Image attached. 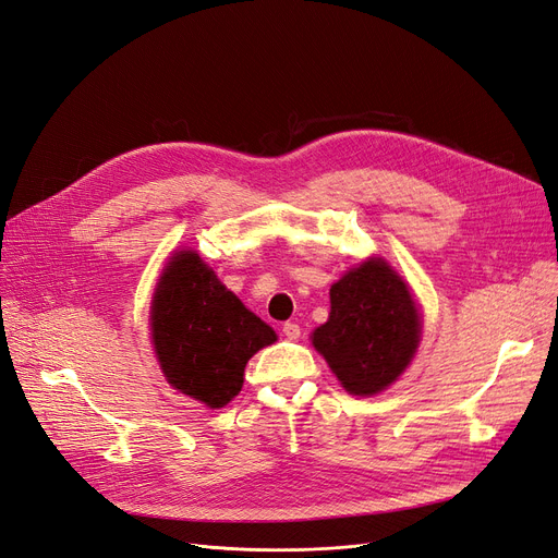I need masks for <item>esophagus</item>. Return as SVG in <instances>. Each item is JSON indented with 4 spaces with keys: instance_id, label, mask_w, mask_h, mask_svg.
Segmentation results:
<instances>
[{
    "instance_id": "esophagus-1",
    "label": "esophagus",
    "mask_w": 558,
    "mask_h": 558,
    "mask_svg": "<svg viewBox=\"0 0 558 558\" xmlns=\"http://www.w3.org/2000/svg\"><path fill=\"white\" fill-rule=\"evenodd\" d=\"M282 335L287 339H299L301 337V326L294 324V322H287V324H282Z\"/></svg>"
}]
</instances>
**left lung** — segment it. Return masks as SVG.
<instances>
[{
	"mask_svg": "<svg viewBox=\"0 0 558 558\" xmlns=\"http://www.w3.org/2000/svg\"><path fill=\"white\" fill-rule=\"evenodd\" d=\"M420 342V312L408 284L369 259L330 287V317L312 332L344 390L376 395L408 367Z\"/></svg>",
	"mask_w": 558,
	"mask_h": 558,
	"instance_id": "1",
	"label": "left lung"
}]
</instances>
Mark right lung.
<instances>
[{"instance_id": "add662e5", "label": "right lung", "mask_w": 558, "mask_h": 558, "mask_svg": "<svg viewBox=\"0 0 558 558\" xmlns=\"http://www.w3.org/2000/svg\"><path fill=\"white\" fill-rule=\"evenodd\" d=\"M153 342L175 390L223 408L244 385L248 360L274 344L276 332L228 292L196 253L182 251L157 287Z\"/></svg>"}]
</instances>
